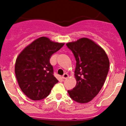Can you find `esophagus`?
Masks as SVG:
<instances>
[{"label": "esophagus", "instance_id": "34e87169", "mask_svg": "<svg viewBox=\"0 0 126 126\" xmlns=\"http://www.w3.org/2000/svg\"><path fill=\"white\" fill-rule=\"evenodd\" d=\"M67 78H68V74H67V73H64V74L63 75V76H62V78H63V79H66Z\"/></svg>", "mask_w": 126, "mask_h": 126}]
</instances>
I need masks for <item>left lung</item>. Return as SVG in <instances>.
I'll use <instances>...</instances> for the list:
<instances>
[{
	"mask_svg": "<svg viewBox=\"0 0 126 126\" xmlns=\"http://www.w3.org/2000/svg\"><path fill=\"white\" fill-rule=\"evenodd\" d=\"M66 46L76 61V85L68 92L73 100L87 103L97 95L104 84L109 70V59L104 50L89 39L81 38L66 44Z\"/></svg>",
	"mask_w": 126,
	"mask_h": 126,
	"instance_id": "8db88e82",
	"label": "left lung"
}]
</instances>
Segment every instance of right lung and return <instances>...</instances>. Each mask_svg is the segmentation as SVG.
Segmentation results:
<instances>
[{"label":"right lung","mask_w":126,"mask_h":126,"mask_svg":"<svg viewBox=\"0 0 126 126\" xmlns=\"http://www.w3.org/2000/svg\"><path fill=\"white\" fill-rule=\"evenodd\" d=\"M63 46V43L41 37L27 46L18 55L15 67L16 78L20 89L28 98L32 100L44 99L58 82L50 59Z\"/></svg>","instance_id":"add662e5"}]
</instances>
